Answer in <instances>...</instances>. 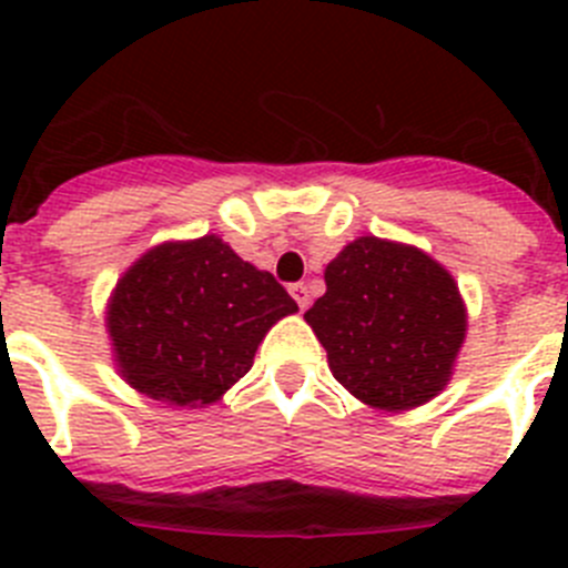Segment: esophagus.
Returning a JSON list of instances; mask_svg holds the SVG:
<instances>
[{"label":"esophagus","instance_id":"34e87169","mask_svg":"<svg viewBox=\"0 0 568 568\" xmlns=\"http://www.w3.org/2000/svg\"><path fill=\"white\" fill-rule=\"evenodd\" d=\"M290 293H293L295 304H298V310L304 313V310L310 307V287H307V284H293V287H290Z\"/></svg>","mask_w":568,"mask_h":568}]
</instances>
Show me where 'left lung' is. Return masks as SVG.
I'll list each match as a JSON object with an SVG mask.
<instances>
[{
    "label": "left lung",
    "mask_w": 568,
    "mask_h": 568,
    "mask_svg": "<svg viewBox=\"0 0 568 568\" xmlns=\"http://www.w3.org/2000/svg\"><path fill=\"white\" fill-rule=\"evenodd\" d=\"M304 313L329 369L361 404L404 413L444 393L466 338L458 281L413 244L361 235L324 270Z\"/></svg>",
    "instance_id": "1"
}]
</instances>
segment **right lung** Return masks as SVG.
<instances>
[{
	"label": "right lung",
	"mask_w": 568,
	"mask_h": 568,
	"mask_svg": "<svg viewBox=\"0 0 568 568\" xmlns=\"http://www.w3.org/2000/svg\"><path fill=\"white\" fill-rule=\"evenodd\" d=\"M298 304L227 241H164L124 270L104 310L115 369L135 393L210 406L250 373L255 349Z\"/></svg>",
	"instance_id": "add662e5"
}]
</instances>
